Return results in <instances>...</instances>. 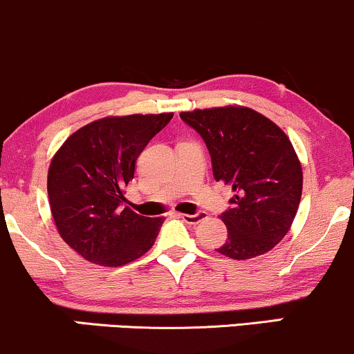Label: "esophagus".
I'll use <instances>...</instances> for the list:
<instances>
[{
	"label": "esophagus",
	"instance_id": "esophagus-1",
	"mask_svg": "<svg viewBox=\"0 0 354 354\" xmlns=\"http://www.w3.org/2000/svg\"><path fill=\"white\" fill-rule=\"evenodd\" d=\"M180 218L183 219V221L191 223V225H196V223H200V221H203V219L208 218V214L200 211V213H196V214H180Z\"/></svg>",
	"mask_w": 354,
	"mask_h": 354
}]
</instances>
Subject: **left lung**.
<instances>
[{
    "label": "left lung",
    "mask_w": 354,
    "mask_h": 354,
    "mask_svg": "<svg viewBox=\"0 0 354 354\" xmlns=\"http://www.w3.org/2000/svg\"><path fill=\"white\" fill-rule=\"evenodd\" d=\"M211 154L213 176L231 185L233 208L221 214L228 241L218 253L231 259L265 254L290 231L303 191V169L286 133L248 106L181 111Z\"/></svg>",
    "instance_id": "obj_1"
}]
</instances>
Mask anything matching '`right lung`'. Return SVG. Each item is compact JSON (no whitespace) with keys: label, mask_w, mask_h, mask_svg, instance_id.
<instances>
[{"label":"right lung","mask_w":354,"mask_h":354,"mask_svg":"<svg viewBox=\"0 0 354 354\" xmlns=\"http://www.w3.org/2000/svg\"><path fill=\"white\" fill-rule=\"evenodd\" d=\"M173 113L106 116L59 146L48 169V198L59 236L101 266H123L154 245L165 218L123 208L140 153Z\"/></svg>","instance_id":"obj_1"}]
</instances>
